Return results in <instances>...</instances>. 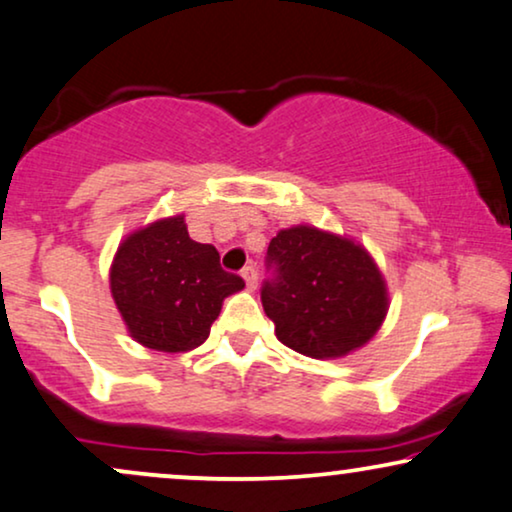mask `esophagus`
<instances>
[{
    "label": "esophagus",
    "instance_id": "1",
    "mask_svg": "<svg viewBox=\"0 0 512 512\" xmlns=\"http://www.w3.org/2000/svg\"><path fill=\"white\" fill-rule=\"evenodd\" d=\"M242 277H244V282H247L249 289H256V284H258V272H256V268H251V265H247V268L242 270Z\"/></svg>",
    "mask_w": 512,
    "mask_h": 512
}]
</instances>
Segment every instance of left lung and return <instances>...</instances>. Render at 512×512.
I'll use <instances>...</instances> for the list:
<instances>
[{"label": "left lung", "mask_w": 512, "mask_h": 512, "mask_svg": "<svg viewBox=\"0 0 512 512\" xmlns=\"http://www.w3.org/2000/svg\"><path fill=\"white\" fill-rule=\"evenodd\" d=\"M275 280L261 301L287 348L336 360L367 345L388 315V287L367 249L353 237L315 225H291L268 247Z\"/></svg>", "instance_id": "obj_1"}]
</instances>
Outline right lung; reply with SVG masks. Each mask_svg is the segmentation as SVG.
Masks as SVG:
<instances>
[{"instance_id": "right-lung-1", "label": "right lung", "mask_w": 512, "mask_h": 512, "mask_svg": "<svg viewBox=\"0 0 512 512\" xmlns=\"http://www.w3.org/2000/svg\"><path fill=\"white\" fill-rule=\"evenodd\" d=\"M218 261L216 247L190 240L183 214L129 232L110 265L129 336L159 353H188L207 341L225 298L244 289Z\"/></svg>"}]
</instances>
